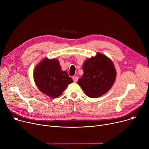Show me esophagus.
<instances>
[{"instance_id": "1", "label": "esophagus", "mask_w": 149, "mask_h": 149, "mask_svg": "<svg viewBox=\"0 0 149 149\" xmlns=\"http://www.w3.org/2000/svg\"><path fill=\"white\" fill-rule=\"evenodd\" d=\"M78 79H79V78H78L77 76H74V77H72V79H73V80H74V82H77V81H78Z\"/></svg>"}]
</instances>
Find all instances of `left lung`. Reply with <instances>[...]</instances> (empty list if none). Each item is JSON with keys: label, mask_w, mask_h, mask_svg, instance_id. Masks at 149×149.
<instances>
[{"label": "left lung", "mask_w": 149, "mask_h": 149, "mask_svg": "<svg viewBox=\"0 0 149 149\" xmlns=\"http://www.w3.org/2000/svg\"><path fill=\"white\" fill-rule=\"evenodd\" d=\"M83 70V75L78 80V84L91 98H98L106 93L116 78L112 61L101 53L86 60Z\"/></svg>", "instance_id": "left-lung-1"}]
</instances>
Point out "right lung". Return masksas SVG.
Returning a JSON list of instances; mask_svg holds the SVG:
<instances>
[{"label": "right lung", "instance_id": "right-lung-1", "mask_svg": "<svg viewBox=\"0 0 149 149\" xmlns=\"http://www.w3.org/2000/svg\"><path fill=\"white\" fill-rule=\"evenodd\" d=\"M34 79L39 90L52 98L60 96L73 82L67 72L61 70L59 61L56 59H43L35 68Z\"/></svg>", "mask_w": 149, "mask_h": 149}]
</instances>
